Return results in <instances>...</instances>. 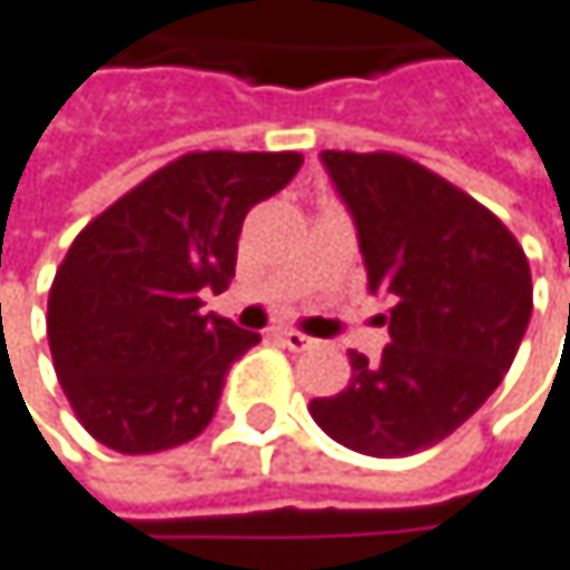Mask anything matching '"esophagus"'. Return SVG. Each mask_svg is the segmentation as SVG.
Returning <instances> with one entry per match:
<instances>
[{
    "label": "esophagus",
    "mask_w": 570,
    "mask_h": 570,
    "mask_svg": "<svg viewBox=\"0 0 570 570\" xmlns=\"http://www.w3.org/2000/svg\"><path fill=\"white\" fill-rule=\"evenodd\" d=\"M276 341L287 347V351H311L314 347V341L304 337V334H297V331H276Z\"/></svg>",
    "instance_id": "1"
}]
</instances>
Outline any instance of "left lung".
I'll return each instance as SVG.
<instances>
[{
	"label": "left lung",
	"instance_id": "obj_1",
	"mask_svg": "<svg viewBox=\"0 0 570 570\" xmlns=\"http://www.w3.org/2000/svg\"><path fill=\"white\" fill-rule=\"evenodd\" d=\"M347 203L391 344L311 401L324 434L367 458H407L454 434L504 381L531 321V266L474 196L397 153H321Z\"/></svg>",
	"mask_w": 570,
	"mask_h": 570
}]
</instances>
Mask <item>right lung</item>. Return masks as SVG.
Here are the masks:
<instances>
[{
  "label": "right lung",
  "instance_id": "right-lung-1",
  "mask_svg": "<svg viewBox=\"0 0 570 570\" xmlns=\"http://www.w3.org/2000/svg\"><path fill=\"white\" fill-rule=\"evenodd\" d=\"M301 153H186L69 246L49 291V351L79 424L119 454L193 441L233 361L259 334L203 314L236 269L246 213L287 186Z\"/></svg>",
  "mask_w": 570,
  "mask_h": 570
}]
</instances>
